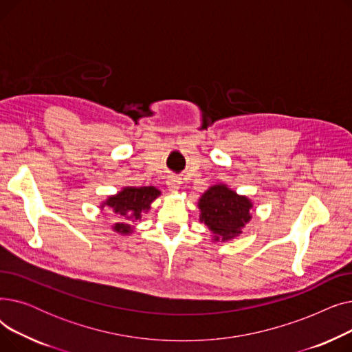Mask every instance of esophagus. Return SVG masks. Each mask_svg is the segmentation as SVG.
<instances>
[{"mask_svg":"<svg viewBox=\"0 0 352 352\" xmlns=\"http://www.w3.org/2000/svg\"><path fill=\"white\" fill-rule=\"evenodd\" d=\"M179 184H181L179 178L171 177V178L166 179V188H168L171 192H175V191L179 190Z\"/></svg>","mask_w":352,"mask_h":352,"instance_id":"34e87169","label":"esophagus"}]
</instances>
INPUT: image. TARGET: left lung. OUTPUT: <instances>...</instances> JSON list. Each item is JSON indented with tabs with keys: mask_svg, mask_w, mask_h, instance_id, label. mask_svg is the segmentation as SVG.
<instances>
[{
	"mask_svg": "<svg viewBox=\"0 0 352 352\" xmlns=\"http://www.w3.org/2000/svg\"><path fill=\"white\" fill-rule=\"evenodd\" d=\"M199 221L212 232L214 241L226 243L243 232L251 219L252 202L226 184L211 186L198 201Z\"/></svg>",
	"mask_w": 352,
	"mask_h": 352,
	"instance_id": "8db88e82",
	"label": "left lung"
}]
</instances>
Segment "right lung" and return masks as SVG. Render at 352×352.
<instances>
[{"mask_svg": "<svg viewBox=\"0 0 352 352\" xmlns=\"http://www.w3.org/2000/svg\"><path fill=\"white\" fill-rule=\"evenodd\" d=\"M161 195V191L155 187H124L116 195H109L100 208H109L121 218L128 219V223H117L113 230L121 235H129L134 232L131 223L141 218L142 212H148L153 201Z\"/></svg>", "mask_w": 352, "mask_h": 352, "instance_id": "right-lung-1", "label": "right lung"}]
</instances>
